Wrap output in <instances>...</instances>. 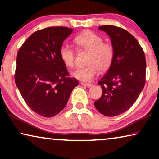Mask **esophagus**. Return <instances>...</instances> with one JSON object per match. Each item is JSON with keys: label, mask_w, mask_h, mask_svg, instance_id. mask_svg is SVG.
<instances>
[{"label": "esophagus", "mask_w": 159, "mask_h": 159, "mask_svg": "<svg viewBox=\"0 0 159 159\" xmlns=\"http://www.w3.org/2000/svg\"><path fill=\"white\" fill-rule=\"evenodd\" d=\"M81 84L83 86H85V87H88V88H90V87L92 86V84L90 83H85V82H81Z\"/></svg>", "instance_id": "1"}]
</instances>
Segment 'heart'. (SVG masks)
Here are the masks:
<instances>
[{
    "instance_id": "b5f03b06",
    "label": "heart",
    "mask_w": 159,
    "mask_h": 159,
    "mask_svg": "<svg viewBox=\"0 0 159 159\" xmlns=\"http://www.w3.org/2000/svg\"><path fill=\"white\" fill-rule=\"evenodd\" d=\"M75 40L80 48L90 53L87 61L88 66L72 71L73 77L83 82L91 81L96 77L99 70H107L111 66L114 56V46L110 43L103 42L101 36L90 30H86L76 37ZM60 56L66 66H74L75 52L72 48L63 45L60 49Z\"/></svg>"
}]
</instances>
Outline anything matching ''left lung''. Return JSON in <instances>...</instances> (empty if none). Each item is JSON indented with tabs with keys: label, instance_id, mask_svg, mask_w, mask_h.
Instances as JSON below:
<instances>
[{
	"label": "left lung",
	"instance_id": "left-lung-1",
	"mask_svg": "<svg viewBox=\"0 0 159 159\" xmlns=\"http://www.w3.org/2000/svg\"><path fill=\"white\" fill-rule=\"evenodd\" d=\"M111 38L114 48V60L101 78V97L94 105L101 114L115 116L134 103L145 83L146 61L144 51L129 32L112 25L100 26Z\"/></svg>",
	"mask_w": 159,
	"mask_h": 159
}]
</instances>
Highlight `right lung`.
I'll list each match as a JSON object with an SVG mask.
<instances>
[{"label": "right lung", "instance_id": "add662e5", "mask_svg": "<svg viewBox=\"0 0 159 159\" xmlns=\"http://www.w3.org/2000/svg\"><path fill=\"white\" fill-rule=\"evenodd\" d=\"M72 31L65 27L38 30L17 53L15 82L27 106L42 116L52 117L61 111L79 84L69 77L60 56L63 42Z\"/></svg>", "mask_w": 159, "mask_h": 159}]
</instances>
